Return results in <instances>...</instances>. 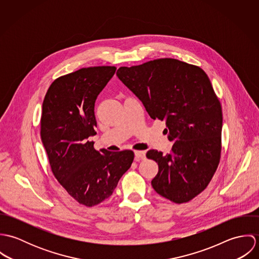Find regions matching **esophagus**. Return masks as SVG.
Returning a JSON list of instances; mask_svg holds the SVG:
<instances>
[{"instance_id": "esophagus-1", "label": "esophagus", "mask_w": 259, "mask_h": 259, "mask_svg": "<svg viewBox=\"0 0 259 259\" xmlns=\"http://www.w3.org/2000/svg\"><path fill=\"white\" fill-rule=\"evenodd\" d=\"M146 158V151H135V159L137 161H140L142 159H145Z\"/></svg>"}]
</instances>
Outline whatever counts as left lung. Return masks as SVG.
<instances>
[{
	"mask_svg": "<svg viewBox=\"0 0 259 259\" xmlns=\"http://www.w3.org/2000/svg\"><path fill=\"white\" fill-rule=\"evenodd\" d=\"M143 103L149 116L165 121L170 153L150 149L158 164L153 189L176 202H187L211 181L221 158L222 111L211 82L200 68L176 59H158L116 72Z\"/></svg>",
	"mask_w": 259,
	"mask_h": 259,
	"instance_id": "left-lung-1",
	"label": "left lung"
}]
</instances>
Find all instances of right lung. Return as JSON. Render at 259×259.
Listing matches in <instances>:
<instances>
[{
	"mask_svg": "<svg viewBox=\"0 0 259 259\" xmlns=\"http://www.w3.org/2000/svg\"><path fill=\"white\" fill-rule=\"evenodd\" d=\"M115 70L83 68L63 75L53 81L42 102L40 138L53 174L85 206L109 198L135 157L132 150L98 151L89 141L97 134L96 100Z\"/></svg>",
	"mask_w": 259,
	"mask_h": 259,
	"instance_id": "1",
	"label": "right lung"
}]
</instances>
